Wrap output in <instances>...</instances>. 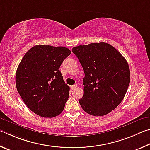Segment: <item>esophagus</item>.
Returning <instances> with one entry per match:
<instances>
[{"mask_svg": "<svg viewBox=\"0 0 150 150\" xmlns=\"http://www.w3.org/2000/svg\"><path fill=\"white\" fill-rule=\"evenodd\" d=\"M78 86V85L77 84H74V85H73V86H71V89H72V90H74V89L76 88Z\"/></svg>", "mask_w": 150, "mask_h": 150, "instance_id": "34e87169", "label": "esophagus"}]
</instances>
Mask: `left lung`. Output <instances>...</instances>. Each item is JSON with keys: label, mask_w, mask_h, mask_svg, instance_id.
<instances>
[{"label": "left lung", "mask_w": 150, "mask_h": 150, "mask_svg": "<svg viewBox=\"0 0 150 150\" xmlns=\"http://www.w3.org/2000/svg\"><path fill=\"white\" fill-rule=\"evenodd\" d=\"M72 52L85 74L81 107L93 116L109 113L122 101L129 86L127 61L115 47L104 42L73 47Z\"/></svg>", "instance_id": "left-lung-1"}]
</instances>
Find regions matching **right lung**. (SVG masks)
Segmentation results:
<instances>
[{
    "label": "right lung",
    "instance_id": "1",
    "mask_svg": "<svg viewBox=\"0 0 150 150\" xmlns=\"http://www.w3.org/2000/svg\"><path fill=\"white\" fill-rule=\"evenodd\" d=\"M70 54L64 47L38 45L26 52L18 65L17 90L28 108L39 116L54 117L64 109L70 87L59 68Z\"/></svg>",
    "mask_w": 150,
    "mask_h": 150
}]
</instances>
